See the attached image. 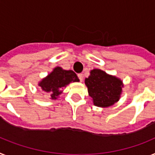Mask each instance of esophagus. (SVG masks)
<instances>
[{
  "instance_id": "obj_1",
  "label": "esophagus",
  "mask_w": 155,
  "mask_h": 155,
  "mask_svg": "<svg viewBox=\"0 0 155 155\" xmlns=\"http://www.w3.org/2000/svg\"><path fill=\"white\" fill-rule=\"evenodd\" d=\"M78 77L79 80H80V81H83V75L81 74H78Z\"/></svg>"
}]
</instances>
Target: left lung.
Wrapping results in <instances>:
<instances>
[{"label":"left lung","instance_id":"1","mask_svg":"<svg viewBox=\"0 0 155 155\" xmlns=\"http://www.w3.org/2000/svg\"><path fill=\"white\" fill-rule=\"evenodd\" d=\"M85 83L93 104L101 108L112 106L118 101L124 87L120 79L99 69L92 70Z\"/></svg>","mask_w":155,"mask_h":155}]
</instances>
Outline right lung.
<instances>
[{"mask_svg":"<svg viewBox=\"0 0 155 155\" xmlns=\"http://www.w3.org/2000/svg\"><path fill=\"white\" fill-rule=\"evenodd\" d=\"M79 81V79L73 70H66L57 66L51 74L42 79L39 85L43 92L49 93L52 100H56L62 93V89L70 82Z\"/></svg>","mask_w":155,"mask_h":155,"instance_id":"add662e5","label":"right lung"}]
</instances>
